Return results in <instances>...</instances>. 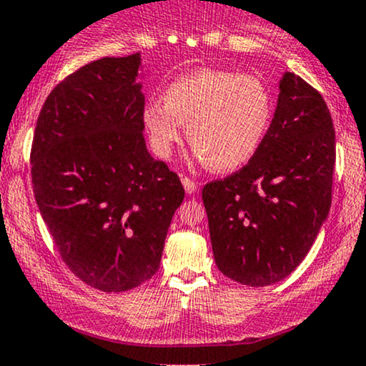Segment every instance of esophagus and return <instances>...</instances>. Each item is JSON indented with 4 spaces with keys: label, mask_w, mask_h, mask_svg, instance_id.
<instances>
[{
    "label": "esophagus",
    "mask_w": 366,
    "mask_h": 366,
    "mask_svg": "<svg viewBox=\"0 0 366 366\" xmlns=\"http://www.w3.org/2000/svg\"><path fill=\"white\" fill-rule=\"evenodd\" d=\"M180 180H182V186H184V189H186L187 194H194L196 189H197V182H194V180H192V179L186 177V175H182V177H180Z\"/></svg>",
    "instance_id": "34e87169"
}]
</instances>
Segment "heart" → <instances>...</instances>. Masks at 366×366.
I'll return each mask as SVG.
<instances>
[{
    "instance_id": "heart-1",
    "label": "heart",
    "mask_w": 366,
    "mask_h": 366,
    "mask_svg": "<svg viewBox=\"0 0 366 366\" xmlns=\"http://www.w3.org/2000/svg\"><path fill=\"white\" fill-rule=\"evenodd\" d=\"M270 119L272 96L258 77L213 69L179 77L167 87L163 104L151 102L142 112L158 157H170L182 124L196 157L217 172L246 165L262 146Z\"/></svg>"
}]
</instances>
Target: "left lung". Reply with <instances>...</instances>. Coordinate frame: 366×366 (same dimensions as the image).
<instances>
[{"instance_id": "1", "label": "left lung", "mask_w": 366, "mask_h": 366, "mask_svg": "<svg viewBox=\"0 0 366 366\" xmlns=\"http://www.w3.org/2000/svg\"><path fill=\"white\" fill-rule=\"evenodd\" d=\"M335 132L322 94L285 72L254 157L203 187L218 270L242 285L279 282L308 254L332 203Z\"/></svg>"}]
</instances>
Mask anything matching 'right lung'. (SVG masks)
I'll use <instances>...</instances> for the list:
<instances>
[{
    "mask_svg": "<svg viewBox=\"0 0 366 366\" xmlns=\"http://www.w3.org/2000/svg\"><path fill=\"white\" fill-rule=\"evenodd\" d=\"M141 54L102 58L49 92L31 149L37 207L82 282L124 292L151 279L184 187L146 149Z\"/></svg>",
    "mask_w": 366,
    "mask_h": 366,
    "instance_id": "right-lung-1",
    "label": "right lung"
}]
</instances>
